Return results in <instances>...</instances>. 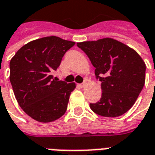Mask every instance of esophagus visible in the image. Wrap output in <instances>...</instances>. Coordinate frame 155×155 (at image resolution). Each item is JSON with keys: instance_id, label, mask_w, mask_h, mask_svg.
Instances as JSON below:
<instances>
[{"instance_id": "esophagus-1", "label": "esophagus", "mask_w": 155, "mask_h": 155, "mask_svg": "<svg viewBox=\"0 0 155 155\" xmlns=\"http://www.w3.org/2000/svg\"><path fill=\"white\" fill-rule=\"evenodd\" d=\"M86 84H87V81L85 80V81H84V82L82 83V84H81V88H84V86L86 85Z\"/></svg>"}]
</instances>
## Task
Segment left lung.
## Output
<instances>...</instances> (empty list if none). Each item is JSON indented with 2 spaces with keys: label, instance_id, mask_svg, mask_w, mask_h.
<instances>
[{
  "label": "left lung",
  "instance_id": "8db88e82",
  "mask_svg": "<svg viewBox=\"0 0 155 155\" xmlns=\"http://www.w3.org/2000/svg\"><path fill=\"white\" fill-rule=\"evenodd\" d=\"M95 68L101 81L100 101L90 104L95 114L118 117L132 107L145 82L144 62L136 51L111 38L77 43Z\"/></svg>",
  "mask_w": 155,
  "mask_h": 155
}]
</instances>
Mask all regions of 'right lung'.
Returning <instances> with one entry per match:
<instances>
[{
  "mask_svg": "<svg viewBox=\"0 0 155 155\" xmlns=\"http://www.w3.org/2000/svg\"><path fill=\"white\" fill-rule=\"evenodd\" d=\"M74 44L57 36L43 37L22 46L10 61V81L15 99L33 120L48 123L65 113L75 84L57 81L52 73Z\"/></svg>",
  "mask_w": 155,
  "mask_h": 155,
  "instance_id": "right-lung-1",
  "label": "right lung"
}]
</instances>
